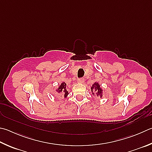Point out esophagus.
Returning a JSON list of instances; mask_svg holds the SVG:
<instances>
[{
  "mask_svg": "<svg viewBox=\"0 0 152 152\" xmlns=\"http://www.w3.org/2000/svg\"><path fill=\"white\" fill-rule=\"evenodd\" d=\"M84 82V78H80V79H78V82L80 84H83Z\"/></svg>",
  "mask_w": 152,
  "mask_h": 152,
  "instance_id": "esophagus-1",
  "label": "esophagus"
}]
</instances>
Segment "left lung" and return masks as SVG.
Returning a JSON list of instances; mask_svg holds the SVG:
<instances>
[{
  "label": "left lung",
  "mask_w": 152,
  "mask_h": 152,
  "mask_svg": "<svg viewBox=\"0 0 152 152\" xmlns=\"http://www.w3.org/2000/svg\"><path fill=\"white\" fill-rule=\"evenodd\" d=\"M91 91H92V95L94 96L100 98L102 97L103 90L98 82H96L92 84V86H91Z\"/></svg>",
  "instance_id": "left-lung-1"
}]
</instances>
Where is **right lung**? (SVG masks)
<instances>
[{"instance_id":"1","label":"right lung","mask_w":152,"mask_h":152,"mask_svg":"<svg viewBox=\"0 0 152 152\" xmlns=\"http://www.w3.org/2000/svg\"><path fill=\"white\" fill-rule=\"evenodd\" d=\"M56 93L61 94V97L63 96L64 98H67L69 93L66 90V84L64 82H62L61 84L58 85V87L56 89Z\"/></svg>"}]
</instances>
